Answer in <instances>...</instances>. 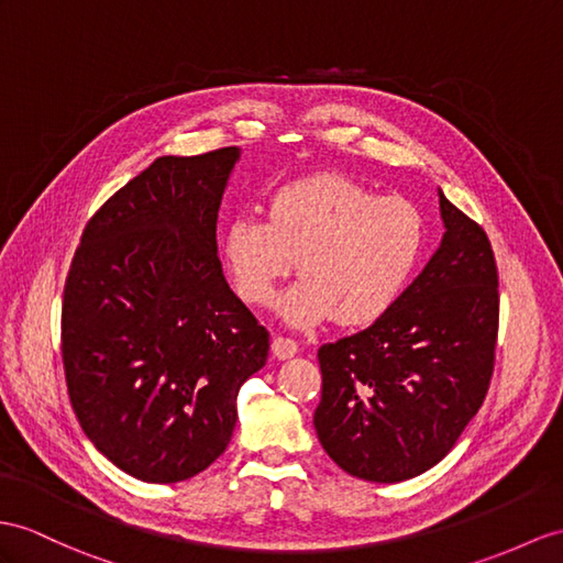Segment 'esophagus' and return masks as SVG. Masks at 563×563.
Masks as SVG:
<instances>
[{
    "label": "esophagus",
    "instance_id": "obj_1",
    "mask_svg": "<svg viewBox=\"0 0 563 563\" xmlns=\"http://www.w3.org/2000/svg\"><path fill=\"white\" fill-rule=\"evenodd\" d=\"M272 353L277 355L279 361H289V358H294V355L298 353V344H296L294 339H289V336L277 334V336H274V341H272Z\"/></svg>",
    "mask_w": 563,
    "mask_h": 563
}]
</instances>
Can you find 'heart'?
I'll use <instances>...</instances> for the list:
<instances>
[{
  "instance_id": "b5f03b06",
  "label": "heart",
  "mask_w": 563,
  "mask_h": 563,
  "mask_svg": "<svg viewBox=\"0 0 563 563\" xmlns=\"http://www.w3.org/2000/svg\"><path fill=\"white\" fill-rule=\"evenodd\" d=\"M428 229L413 202L377 198L344 174H312L269 198L267 222L241 214L219 253L239 296L267 303L274 286L300 269L277 310L296 327L336 318L365 327L385 318L413 282Z\"/></svg>"
}]
</instances>
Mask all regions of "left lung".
I'll return each instance as SVG.
<instances>
[{"label":"left lung","instance_id":"8db88e82","mask_svg":"<svg viewBox=\"0 0 563 563\" xmlns=\"http://www.w3.org/2000/svg\"><path fill=\"white\" fill-rule=\"evenodd\" d=\"M444 236L389 314L318 351L320 444L341 471L404 483L440 463L483 406L499 279L489 239L440 190Z\"/></svg>","mask_w":563,"mask_h":563}]
</instances>
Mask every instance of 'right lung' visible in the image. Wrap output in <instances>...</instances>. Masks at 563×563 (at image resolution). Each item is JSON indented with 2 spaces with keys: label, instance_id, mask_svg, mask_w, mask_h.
<instances>
[{
  "label": "right lung",
  "instance_id": "obj_1",
  "mask_svg": "<svg viewBox=\"0 0 563 563\" xmlns=\"http://www.w3.org/2000/svg\"><path fill=\"white\" fill-rule=\"evenodd\" d=\"M241 147L157 157L90 219L68 272L62 351L71 406L104 459L181 483L231 442L269 332L229 289L217 214Z\"/></svg>",
  "mask_w": 563,
  "mask_h": 563
}]
</instances>
